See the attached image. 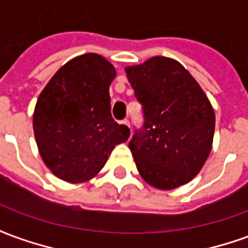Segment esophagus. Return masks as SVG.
Wrapping results in <instances>:
<instances>
[{
    "mask_svg": "<svg viewBox=\"0 0 248 248\" xmlns=\"http://www.w3.org/2000/svg\"><path fill=\"white\" fill-rule=\"evenodd\" d=\"M122 124H124V126H130V122H129V119H124V121H122Z\"/></svg>",
    "mask_w": 248,
    "mask_h": 248,
    "instance_id": "obj_1",
    "label": "esophagus"
}]
</instances>
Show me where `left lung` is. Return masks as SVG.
Wrapping results in <instances>:
<instances>
[{
  "mask_svg": "<svg viewBox=\"0 0 248 248\" xmlns=\"http://www.w3.org/2000/svg\"><path fill=\"white\" fill-rule=\"evenodd\" d=\"M124 70L143 113V126L134 130L129 142L140 177L159 190L186 185L211 151V103L175 60L153 57Z\"/></svg>",
  "mask_w": 248,
  "mask_h": 248,
  "instance_id": "obj_1",
  "label": "left lung"
}]
</instances>
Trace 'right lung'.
<instances>
[{
	"mask_svg": "<svg viewBox=\"0 0 248 248\" xmlns=\"http://www.w3.org/2000/svg\"><path fill=\"white\" fill-rule=\"evenodd\" d=\"M117 76L103 57H76L53 76L37 99L33 129L42 161L66 182L95 177L130 129L111 117L108 87Z\"/></svg>",
	"mask_w": 248,
	"mask_h": 248,
	"instance_id": "obj_1",
	"label": "right lung"
}]
</instances>
